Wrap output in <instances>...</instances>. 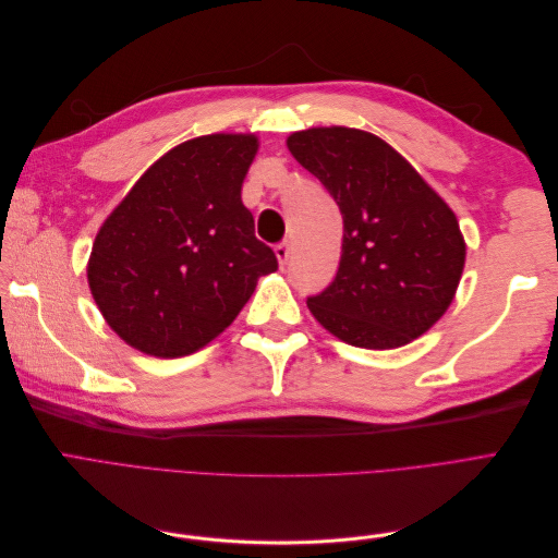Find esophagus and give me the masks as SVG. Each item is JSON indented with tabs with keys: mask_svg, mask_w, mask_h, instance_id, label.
Masks as SVG:
<instances>
[{
	"mask_svg": "<svg viewBox=\"0 0 558 558\" xmlns=\"http://www.w3.org/2000/svg\"><path fill=\"white\" fill-rule=\"evenodd\" d=\"M275 253H277V260H279V265L281 267H286V263H289V258H291V246L289 244H277L275 246Z\"/></svg>",
	"mask_w": 558,
	"mask_h": 558,
	"instance_id": "esophagus-1",
	"label": "esophagus"
}]
</instances>
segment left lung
I'll list each match as a JSON object with an SVG mask.
<instances>
[{
	"instance_id": "obj_1",
	"label": "left lung",
	"mask_w": 558,
	"mask_h": 558,
	"mask_svg": "<svg viewBox=\"0 0 558 558\" xmlns=\"http://www.w3.org/2000/svg\"><path fill=\"white\" fill-rule=\"evenodd\" d=\"M289 150L326 185L344 221L337 275L307 298L314 318L363 349L416 340L451 305L465 265L447 202L396 148L363 130H302Z\"/></svg>"
}]
</instances>
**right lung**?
Masks as SVG:
<instances>
[{
  "mask_svg": "<svg viewBox=\"0 0 558 558\" xmlns=\"http://www.w3.org/2000/svg\"><path fill=\"white\" fill-rule=\"evenodd\" d=\"M256 150L253 134L179 144L99 228L88 283L130 347L158 359L189 356L223 332L256 281L279 267L242 205Z\"/></svg>",
  "mask_w": 558,
  "mask_h": 558,
  "instance_id": "1",
  "label": "right lung"
}]
</instances>
